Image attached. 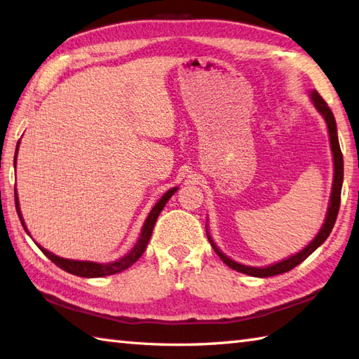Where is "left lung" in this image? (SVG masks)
I'll use <instances>...</instances> for the list:
<instances>
[{"mask_svg":"<svg viewBox=\"0 0 359 359\" xmlns=\"http://www.w3.org/2000/svg\"><path fill=\"white\" fill-rule=\"evenodd\" d=\"M311 102H313L315 108L319 111V114L324 117L325 123H327V129H329V135H330V144H332V152H333V163H334V175H333V187H332V196H330V203H329V210H327V216L324 220V225L319 233L316 234V238L311 241L309 245L301 250L299 253H296L293 256H290L284 261L276 262L273 265L269 266H248V265H242L239 262L233 261L228 256H225L222 251H220L216 243L212 242L210 233L207 231L208 236V241L211 243V247L215 248V251L217 253V256L222 259V261L230 266V269L243 273V274H248V276H255V278H269V276H276V274H282V273H287L290 270H293L296 265H299L302 261H306V259L313 253V251L319 247L323 245L324 241L329 238L332 230H333V225L337 222V217H338V211H339V203H341V188H342V179H344V160H342V152L339 148V142H338V133H337V121H334L333 117V112L332 109L327 106V103L324 102V98L318 94V90H311Z\"/></svg>","mask_w":359,"mask_h":359,"instance_id":"1","label":"left lung"}]
</instances>
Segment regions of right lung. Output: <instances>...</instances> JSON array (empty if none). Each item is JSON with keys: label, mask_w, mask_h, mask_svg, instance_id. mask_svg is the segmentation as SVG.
Here are the masks:
<instances>
[{"label": "right lung", "mask_w": 359, "mask_h": 359, "mask_svg": "<svg viewBox=\"0 0 359 359\" xmlns=\"http://www.w3.org/2000/svg\"><path fill=\"white\" fill-rule=\"evenodd\" d=\"M20 144V142H18ZM18 144H17V151H15V160L13 162L17 163V152H18ZM177 191V188H171L168 189V191L162 196V199H160L154 208L151 210V212L148 215L147 220H144L143 224V228H142V233H140V238L139 241H137V243L134 245V248L129 251V253L126 256H123L121 259H118V261L116 262H109V264H97V262H89V261H72V259H65V257H60V256H55L53 253H50V251L44 250L43 247H40L36 243L38 247H40V250L43 251V253L48 256L50 261L55 264L57 266H60V269L71 273V274H75V276H81V278H103V276H109V274H116V273H120L126 270L128 266H131L135 261H139L140 256L143 255V251L147 250V245L148 242L151 239V234H152V228H154L156 225V220L160 215V211L163 210V207L166 205V202L171 199V196ZM15 207H17V212H18V217L21 220V225L25 226L26 233L29 234L27 228L25 225V220H22V216H21V211H20V203H18V196H17V189H15ZM30 236V234H29Z\"/></svg>", "instance_id": "add662e5"}]
</instances>
